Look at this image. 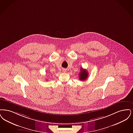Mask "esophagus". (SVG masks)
I'll use <instances>...</instances> for the list:
<instances>
[{
    "label": "esophagus",
    "mask_w": 133,
    "mask_h": 133,
    "mask_svg": "<svg viewBox=\"0 0 133 133\" xmlns=\"http://www.w3.org/2000/svg\"><path fill=\"white\" fill-rule=\"evenodd\" d=\"M63 72H66V70H63Z\"/></svg>",
    "instance_id": "obj_1"
}]
</instances>
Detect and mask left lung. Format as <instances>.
Returning <instances> with one entry per match:
<instances>
[{
  "instance_id": "8db88e82",
  "label": "left lung",
  "mask_w": 133,
  "mask_h": 133,
  "mask_svg": "<svg viewBox=\"0 0 133 133\" xmlns=\"http://www.w3.org/2000/svg\"><path fill=\"white\" fill-rule=\"evenodd\" d=\"M88 75V72H87V70L81 68L80 74H79V79L82 81H84L87 78Z\"/></svg>"
}]
</instances>
